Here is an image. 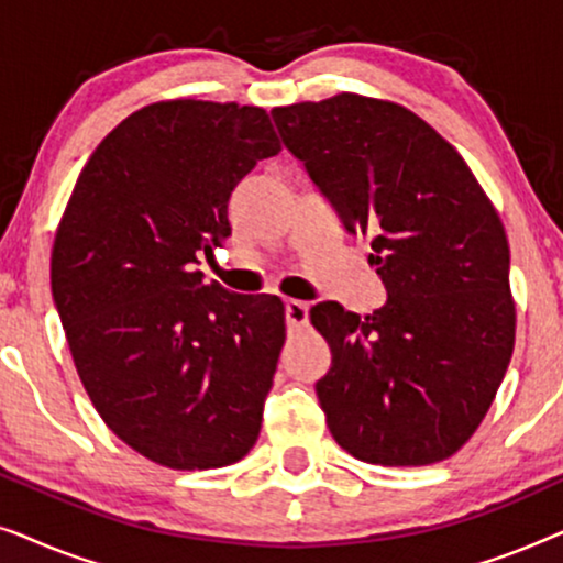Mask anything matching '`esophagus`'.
<instances>
[{"label": "esophagus", "instance_id": "obj_1", "mask_svg": "<svg viewBox=\"0 0 563 563\" xmlns=\"http://www.w3.org/2000/svg\"><path fill=\"white\" fill-rule=\"evenodd\" d=\"M284 314H287V325L289 330H299L307 325V318H310V307L299 299H287L284 302Z\"/></svg>", "mask_w": 563, "mask_h": 563}]
</instances>
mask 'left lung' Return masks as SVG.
I'll return each instance as SVG.
<instances>
[{
	"label": "left lung",
	"mask_w": 563,
	"mask_h": 563,
	"mask_svg": "<svg viewBox=\"0 0 563 563\" xmlns=\"http://www.w3.org/2000/svg\"><path fill=\"white\" fill-rule=\"evenodd\" d=\"M284 145L351 235L372 238L387 302L366 318L310 310L330 345L314 384L341 449L366 464L426 466L487 415L515 345L510 245L472 168L426 120L338 95L274 107Z\"/></svg>",
	"instance_id": "8db88e82"
}]
</instances>
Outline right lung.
I'll return each mask as SVG.
<instances>
[{"instance_id":"right-lung-1","label":"right lung","mask_w":563,"mask_h":563,"mask_svg":"<svg viewBox=\"0 0 563 563\" xmlns=\"http://www.w3.org/2000/svg\"><path fill=\"white\" fill-rule=\"evenodd\" d=\"M282 151L261 107L172 99L120 122L84 166L51 256L53 302L107 428L168 468H220L256 443L284 305L205 284L228 202Z\"/></svg>"}]
</instances>
